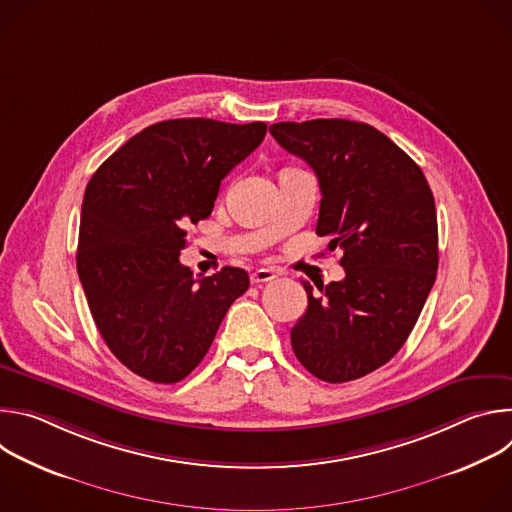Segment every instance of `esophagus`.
<instances>
[{
  "label": "esophagus",
  "instance_id": "1",
  "mask_svg": "<svg viewBox=\"0 0 512 512\" xmlns=\"http://www.w3.org/2000/svg\"><path fill=\"white\" fill-rule=\"evenodd\" d=\"M277 275H275V271H271V269H257V271H253L251 273V283H265V281H271V279H275Z\"/></svg>",
  "mask_w": 512,
  "mask_h": 512
}]
</instances>
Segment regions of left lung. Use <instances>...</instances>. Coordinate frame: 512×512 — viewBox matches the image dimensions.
Instances as JSON below:
<instances>
[{
  "instance_id": "left-lung-1",
  "label": "left lung",
  "mask_w": 512,
  "mask_h": 512,
  "mask_svg": "<svg viewBox=\"0 0 512 512\" xmlns=\"http://www.w3.org/2000/svg\"><path fill=\"white\" fill-rule=\"evenodd\" d=\"M283 150L318 176L316 233L340 247L342 281H302L308 310L291 328L298 360L326 383L383 367L409 338L437 271V216L421 168L373 125L348 119L281 121Z\"/></svg>"
}]
</instances>
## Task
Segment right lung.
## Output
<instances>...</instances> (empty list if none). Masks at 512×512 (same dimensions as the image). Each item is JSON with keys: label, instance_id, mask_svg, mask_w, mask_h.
I'll use <instances>...</instances> for the list:
<instances>
[{"label": "right lung", "instance_id": "1", "mask_svg": "<svg viewBox=\"0 0 512 512\" xmlns=\"http://www.w3.org/2000/svg\"><path fill=\"white\" fill-rule=\"evenodd\" d=\"M265 133L261 121H160L87 184L77 271L105 344L131 373L164 385L188 377L247 291L245 269L196 279L180 251L186 229L210 216L223 178Z\"/></svg>", "mask_w": 512, "mask_h": 512}]
</instances>
